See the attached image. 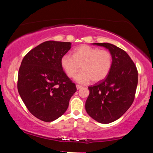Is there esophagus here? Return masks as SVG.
<instances>
[{
	"mask_svg": "<svg viewBox=\"0 0 153 153\" xmlns=\"http://www.w3.org/2000/svg\"><path fill=\"white\" fill-rule=\"evenodd\" d=\"M76 88H77V89H78H78L81 88L82 86H81V85H76Z\"/></svg>",
	"mask_w": 153,
	"mask_h": 153,
	"instance_id": "esophagus-1",
	"label": "esophagus"
}]
</instances>
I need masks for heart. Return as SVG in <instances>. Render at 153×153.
Instances as JSON below:
<instances>
[{"instance_id": "heart-1", "label": "heart", "mask_w": 153, "mask_h": 153, "mask_svg": "<svg viewBox=\"0 0 153 153\" xmlns=\"http://www.w3.org/2000/svg\"><path fill=\"white\" fill-rule=\"evenodd\" d=\"M61 66L70 78L75 76V80L87 83L91 80L96 82L106 78L112 66V55L109 51L99 50L89 45H81L73 50V54H65L61 58Z\"/></svg>"}]
</instances>
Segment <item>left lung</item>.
Returning a JSON list of instances; mask_svg holds the SVG:
<instances>
[{
    "mask_svg": "<svg viewBox=\"0 0 153 153\" xmlns=\"http://www.w3.org/2000/svg\"><path fill=\"white\" fill-rule=\"evenodd\" d=\"M104 47L112 55V66L106 78L88 87L85 110L94 120L108 124L120 118L134 100L138 82L137 67L128 54L109 43H94Z\"/></svg>",
    "mask_w": 153,
    "mask_h": 153,
    "instance_id": "1",
    "label": "left lung"
}]
</instances>
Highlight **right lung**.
<instances>
[{"instance_id": "right-lung-1", "label": "right lung", "mask_w": 153, "mask_h": 153, "mask_svg": "<svg viewBox=\"0 0 153 153\" xmlns=\"http://www.w3.org/2000/svg\"><path fill=\"white\" fill-rule=\"evenodd\" d=\"M71 47V42H45L24 56L19 68V95L31 114L44 122L61 117L77 91L60 62Z\"/></svg>"}]
</instances>
